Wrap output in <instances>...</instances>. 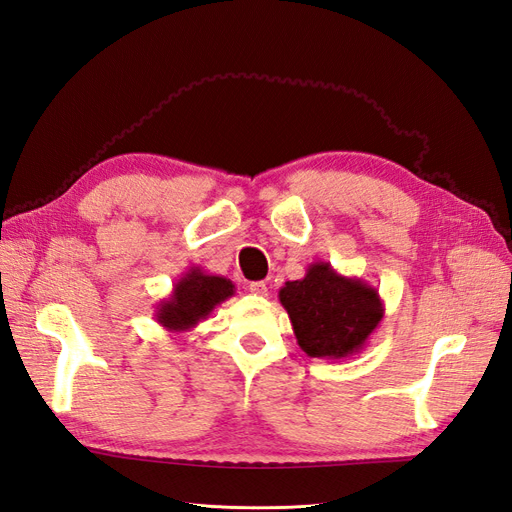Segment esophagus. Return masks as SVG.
Segmentation results:
<instances>
[{
    "mask_svg": "<svg viewBox=\"0 0 512 512\" xmlns=\"http://www.w3.org/2000/svg\"><path fill=\"white\" fill-rule=\"evenodd\" d=\"M250 292L254 294V297H267L269 288H267L265 282H252V284H250Z\"/></svg>",
    "mask_w": 512,
    "mask_h": 512,
    "instance_id": "1",
    "label": "esophagus"
}]
</instances>
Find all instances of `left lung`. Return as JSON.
<instances>
[{"instance_id":"8db88e82","label":"left lung","mask_w":512,"mask_h":512,"mask_svg":"<svg viewBox=\"0 0 512 512\" xmlns=\"http://www.w3.org/2000/svg\"><path fill=\"white\" fill-rule=\"evenodd\" d=\"M297 344L314 359L359 354L384 318V303L361 277L337 273L329 262H312L305 277L280 288Z\"/></svg>"}]
</instances>
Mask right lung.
Instances as JSON below:
<instances>
[{"label":"right lung","instance_id":"1","mask_svg":"<svg viewBox=\"0 0 512 512\" xmlns=\"http://www.w3.org/2000/svg\"><path fill=\"white\" fill-rule=\"evenodd\" d=\"M235 294V284L224 275H213L203 267H190L173 284V292L156 305V322L170 333L194 329L211 316L220 303Z\"/></svg>","mask_w":512,"mask_h":512}]
</instances>
